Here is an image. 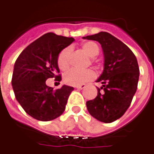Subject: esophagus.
<instances>
[{"label": "esophagus", "instance_id": "1", "mask_svg": "<svg viewBox=\"0 0 154 154\" xmlns=\"http://www.w3.org/2000/svg\"><path fill=\"white\" fill-rule=\"evenodd\" d=\"M86 85L85 84H81V85H78V86H75V88H76L77 89H80V90H82V89H83V88H85Z\"/></svg>", "mask_w": 154, "mask_h": 154}]
</instances>
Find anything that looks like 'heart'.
<instances>
[{"mask_svg":"<svg viewBox=\"0 0 154 154\" xmlns=\"http://www.w3.org/2000/svg\"><path fill=\"white\" fill-rule=\"evenodd\" d=\"M82 48L89 57H96L100 53L98 45L94 42H87L83 44ZM72 49L71 46H67L61 51L58 56V66L62 71H66L69 68L71 63V54ZM92 61H94L92 59ZM96 78V72L91 69L78 70L71 69L64 75V82L71 86L81 85L86 82L92 80Z\"/></svg>","mask_w":154,"mask_h":154,"instance_id":"b5f03b06","label":"heart"}]
</instances>
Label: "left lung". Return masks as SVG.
<instances>
[{
	"instance_id": "1",
	"label": "left lung",
	"mask_w": 154,
	"mask_h": 154,
	"mask_svg": "<svg viewBox=\"0 0 154 154\" xmlns=\"http://www.w3.org/2000/svg\"><path fill=\"white\" fill-rule=\"evenodd\" d=\"M101 44L104 55V69L96 82L94 100L87 101L91 115L100 121L112 123L122 116L130 106L137 89L140 70L133 51L125 44L107 32L84 37Z\"/></svg>"
}]
</instances>
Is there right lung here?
<instances>
[{
  "label": "right lung",
  "mask_w": 154,
  "mask_h": 154,
  "mask_svg": "<svg viewBox=\"0 0 154 154\" xmlns=\"http://www.w3.org/2000/svg\"><path fill=\"white\" fill-rule=\"evenodd\" d=\"M74 42L73 38L47 33L30 43L17 58L12 77L15 97L25 112L34 119L50 121L61 116L74 88L46 86L49 78L60 82L58 56Z\"/></svg>",
  "instance_id": "right-lung-1"
}]
</instances>
